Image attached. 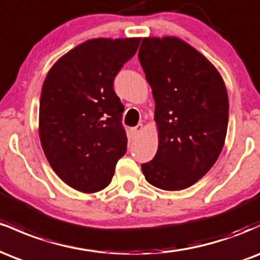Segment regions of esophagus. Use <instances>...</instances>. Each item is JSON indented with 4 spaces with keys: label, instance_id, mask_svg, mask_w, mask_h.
I'll return each mask as SVG.
<instances>
[{
    "label": "esophagus",
    "instance_id": "1",
    "mask_svg": "<svg viewBox=\"0 0 260 260\" xmlns=\"http://www.w3.org/2000/svg\"><path fill=\"white\" fill-rule=\"evenodd\" d=\"M142 131H143V124L142 123L138 124V126L133 127L132 129H131V134H132V138H136V137H138L139 134H140V132H142Z\"/></svg>",
    "mask_w": 260,
    "mask_h": 260
}]
</instances>
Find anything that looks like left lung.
<instances>
[{"instance_id": "8db88e82", "label": "left lung", "mask_w": 260, "mask_h": 260, "mask_svg": "<svg viewBox=\"0 0 260 260\" xmlns=\"http://www.w3.org/2000/svg\"><path fill=\"white\" fill-rule=\"evenodd\" d=\"M138 57L153 90L159 131L156 154L142 171L154 187L184 189L213 168L222 150L229 122L225 83L178 38H144Z\"/></svg>"}]
</instances>
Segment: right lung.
<instances>
[{
	"label": "right lung",
	"mask_w": 260,
	"mask_h": 260,
	"mask_svg": "<svg viewBox=\"0 0 260 260\" xmlns=\"http://www.w3.org/2000/svg\"><path fill=\"white\" fill-rule=\"evenodd\" d=\"M139 43V38L92 39L62 56L47 73L39 110L41 147L53 171L74 189H104L126 154L124 106L113 79Z\"/></svg>",
	"instance_id": "1"
}]
</instances>
